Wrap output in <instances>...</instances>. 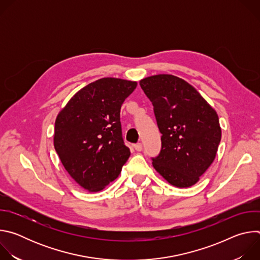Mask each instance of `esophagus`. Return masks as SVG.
I'll return each mask as SVG.
<instances>
[{"label": "esophagus", "instance_id": "esophagus-1", "mask_svg": "<svg viewBox=\"0 0 260 260\" xmlns=\"http://www.w3.org/2000/svg\"><path fill=\"white\" fill-rule=\"evenodd\" d=\"M134 148H135V149H136L137 151H142V149H143V146H142V144H141V143H138V144L134 145Z\"/></svg>", "mask_w": 260, "mask_h": 260}]
</instances>
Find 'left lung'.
<instances>
[{
    "mask_svg": "<svg viewBox=\"0 0 260 260\" xmlns=\"http://www.w3.org/2000/svg\"><path fill=\"white\" fill-rule=\"evenodd\" d=\"M140 85L162 135L153 168L173 186H192L216 157L221 140L216 111L192 85L170 74L146 77Z\"/></svg>",
    "mask_w": 260,
    "mask_h": 260,
    "instance_id": "1",
    "label": "left lung"
}]
</instances>
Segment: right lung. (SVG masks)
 Returning a JSON list of instances; mask_svg holds the SVG:
<instances>
[{
	"label": "right lung",
	"mask_w": 260,
	"mask_h": 260,
	"mask_svg": "<svg viewBox=\"0 0 260 260\" xmlns=\"http://www.w3.org/2000/svg\"><path fill=\"white\" fill-rule=\"evenodd\" d=\"M137 82L107 77L74 94L55 119L53 144L69 175L89 192L103 190L131 155L120 109Z\"/></svg>",
	"instance_id": "add662e5"
}]
</instances>
